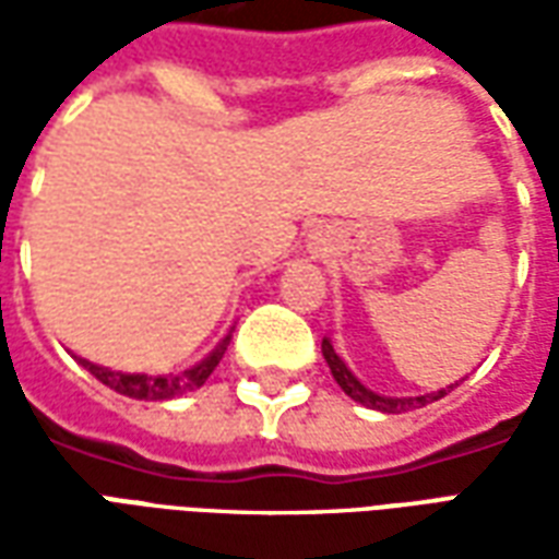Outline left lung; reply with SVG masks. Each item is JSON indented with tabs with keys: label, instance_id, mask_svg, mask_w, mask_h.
I'll use <instances>...</instances> for the list:
<instances>
[{
	"label": "left lung",
	"instance_id": "1",
	"mask_svg": "<svg viewBox=\"0 0 559 559\" xmlns=\"http://www.w3.org/2000/svg\"><path fill=\"white\" fill-rule=\"evenodd\" d=\"M323 359H326L329 371L335 377V383L344 389V395H350L356 404H362L368 411H380V413H407V411H416V407H425V404H431V401H440L443 395H449L457 383L445 389H437V392H425V395H413V399H395V395H380L374 389H368L359 380V377L353 374L347 362L341 359L335 347H332V341L323 338Z\"/></svg>",
	"mask_w": 559,
	"mask_h": 559
}]
</instances>
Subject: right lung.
I'll return each mask as SVG.
<instances>
[{
	"label": "right lung",
	"instance_id": "right-lung-1",
	"mask_svg": "<svg viewBox=\"0 0 559 559\" xmlns=\"http://www.w3.org/2000/svg\"><path fill=\"white\" fill-rule=\"evenodd\" d=\"M233 338V329L218 341V347L203 356L200 362L191 365V368H185L179 374H128V371H114V368H104V365H95L90 359H80L74 356L86 371H90L95 380H102L104 386H110L119 395H126V399L134 401H170L179 399L185 392H194L209 380V374L218 368V362L224 359V353H227V344Z\"/></svg>",
	"mask_w": 559,
	"mask_h": 559
}]
</instances>
